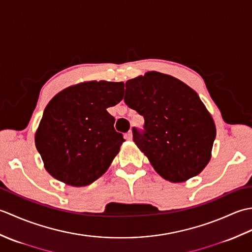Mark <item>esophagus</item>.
I'll return each mask as SVG.
<instances>
[{"label":"esophagus","instance_id":"obj_1","mask_svg":"<svg viewBox=\"0 0 252 252\" xmlns=\"http://www.w3.org/2000/svg\"><path fill=\"white\" fill-rule=\"evenodd\" d=\"M132 137H133V135H132V131H129L126 134V140H129V141H131L132 140Z\"/></svg>","mask_w":252,"mask_h":252}]
</instances>
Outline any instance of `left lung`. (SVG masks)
I'll return each instance as SVG.
<instances>
[{"instance_id":"1","label":"left lung","mask_w":252,"mask_h":252,"mask_svg":"<svg viewBox=\"0 0 252 252\" xmlns=\"http://www.w3.org/2000/svg\"><path fill=\"white\" fill-rule=\"evenodd\" d=\"M125 103L144 117L133 141L164 180L179 183L199 174L211 158L217 130L194 90L157 71L127 80Z\"/></svg>"}]
</instances>
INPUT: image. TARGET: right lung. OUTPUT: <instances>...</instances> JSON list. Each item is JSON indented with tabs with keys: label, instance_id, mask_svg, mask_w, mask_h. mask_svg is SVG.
Returning a JSON list of instances; mask_svg holds the SVG:
<instances>
[{
	"label": "right lung",
	"instance_id": "1",
	"mask_svg": "<svg viewBox=\"0 0 252 252\" xmlns=\"http://www.w3.org/2000/svg\"><path fill=\"white\" fill-rule=\"evenodd\" d=\"M123 93V82L89 81L63 90L50 100L34 141L53 178L80 187L106 172L126 141L107 108L120 103Z\"/></svg>",
	"mask_w": 252,
	"mask_h": 252
}]
</instances>
